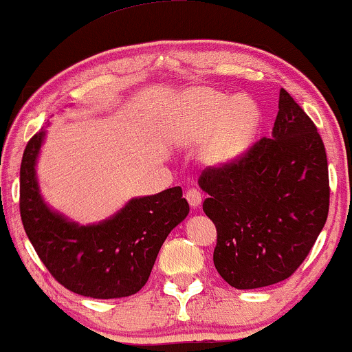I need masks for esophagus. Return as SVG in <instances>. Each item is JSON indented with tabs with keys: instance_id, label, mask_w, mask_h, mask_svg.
Returning <instances> with one entry per match:
<instances>
[{
	"instance_id": "34e87169",
	"label": "esophagus",
	"mask_w": 352,
	"mask_h": 352,
	"mask_svg": "<svg viewBox=\"0 0 352 352\" xmlns=\"http://www.w3.org/2000/svg\"><path fill=\"white\" fill-rule=\"evenodd\" d=\"M185 197H187L188 204L192 205L193 208L199 207V205L201 204V199H204V197H201V193H200V190H197V188L187 190V192H185Z\"/></svg>"
}]
</instances>
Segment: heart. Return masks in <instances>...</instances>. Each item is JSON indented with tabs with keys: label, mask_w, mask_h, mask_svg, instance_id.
I'll use <instances>...</instances> for the list:
<instances>
[{
	"label": "heart",
	"mask_w": 352,
	"mask_h": 352,
	"mask_svg": "<svg viewBox=\"0 0 352 352\" xmlns=\"http://www.w3.org/2000/svg\"><path fill=\"white\" fill-rule=\"evenodd\" d=\"M258 125V109L252 100L228 98L210 89L185 96L173 117V135L180 142H197L218 127L208 147L213 162H230L248 148Z\"/></svg>",
	"instance_id": "heart-1"
}]
</instances>
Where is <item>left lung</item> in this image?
I'll list each match as a JSON object with an SVG mask.
<instances>
[{"label":"left lung","mask_w":352,"mask_h":352,"mask_svg":"<svg viewBox=\"0 0 352 352\" xmlns=\"http://www.w3.org/2000/svg\"><path fill=\"white\" fill-rule=\"evenodd\" d=\"M273 132L201 172L204 212L217 227L213 263L236 289L280 283L300 268L326 223L329 175L313 120L285 89Z\"/></svg>","instance_id":"1"}]
</instances>
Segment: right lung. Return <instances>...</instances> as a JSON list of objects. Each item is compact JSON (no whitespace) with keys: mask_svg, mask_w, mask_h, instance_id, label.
Instances as JSON below:
<instances>
[{"mask_svg":"<svg viewBox=\"0 0 352 352\" xmlns=\"http://www.w3.org/2000/svg\"><path fill=\"white\" fill-rule=\"evenodd\" d=\"M43 139L44 129L31 137L19 168V213L39 260L56 281L80 296L135 294L151 276L165 238L188 215L182 188L132 199L102 223L79 227L50 210L39 195L34 165Z\"/></svg>","mask_w":352,"mask_h":352,"instance_id":"right-lung-1","label":"right lung"}]
</instances>
